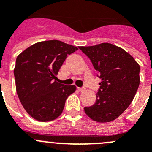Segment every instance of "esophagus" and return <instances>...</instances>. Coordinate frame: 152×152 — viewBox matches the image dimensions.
I'll return each instance as SVG.
<instances>
[{
    "mask_svg": "<svg viewBox=\"0 0 152 152\" xmlns=\"http://www.w3.org/2000/svg\"><path fill=\"white\" fill-rule=\"evenodd\" d=\"M77 90H78V91H80V92H82V91H84V88H77Z\"/></svg>",
    "mask_w": 152,
    "mask_h": 152,
    "instance_id": "obj_1",
    "label": "esophagus"
}]
</instances>
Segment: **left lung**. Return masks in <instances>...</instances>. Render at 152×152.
I'll return each instance as SVG.
<instances>
[{
    "label": "left lung",
    "mask_w": 152,
    "mask_h": 152,
    "mask_svg": "<svg viewBox=\"0 0 152 152\" xmlns=\"http://www.w3.org/2000/svg\"><path fill=\"white\" fill-rule=\"evenodd\" d=\"M79 49L91 59L101 79L96 102L84 107V112L98 123L113 121L133 100L140 83V66L124 49L108 42Z\"/></svg>",
    "instance_id": "left-lung-1"
}]
</instances>
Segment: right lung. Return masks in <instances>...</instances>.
Instances as JSON below:
<instances>
[{
	"label": "right lung",
	"mask_w": 152,
	"mask_h": 152,
	"mask_svg": "<svg viewBox=\"0 0 152 152\" xmlns=\"http://www.w3.org/2000/svg\"><path fill=\"white\" fill-rule=\"evenodd\" d=\"M77 49L59 40H48L33 44L17 56L13 70L16 90L31 117L49 122L61 115L66 99L76 87L56 80L68 55Z\"/></svg>",
	"instance_id": "right-lung-1"
}]
</instances>
